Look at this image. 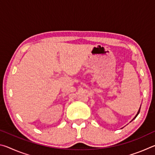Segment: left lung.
<instances>
[{
  "instance_id": "obj_1",
  "label": "left lung",
  "mask_w": 155,
  "mask_h": 155,
  "mask_svg": "<svg viewBox=\"0 0 155 155\" xmlns=\"http://www.w3.org/2000/svg\"><path fill=\"white\" fill-rule=\"evenodd\" d=\"M140 109H141V106H140V109H139V111H137V114H136V115H135V116L134 117H133V119L132 120H131V121H130V122H132V121H133V120H135V119L136 118V117H137V115H138V114H140Z\"/></svg>"
}]
</instances>
